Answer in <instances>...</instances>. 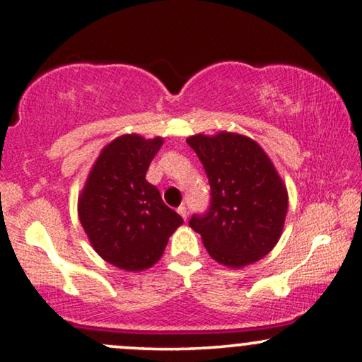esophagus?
<instances>
[{
  "mask_svg": "<svg viewBox=\"0 0 362 362\" xmlns=\"http://www.w3.org/2000/svg\"><path fill=\"white\" fill-rule=\"evenodd\" d=\"M177 214H180L182 219H187V209H186V206H180L177 207Z\"/></svg>",
  "mask_w": 362,
  "mask_h": 362,
  "instance_id": "esophagus-1",
  "label": "esophagus"
}]
</instances>
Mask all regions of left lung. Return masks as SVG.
Returning a JSON list of instances; mask_svg holds the SVG:
<instances>
[{
	"label": "left lung",
	"instance_id": "8db88e82",
	"mask_svg": "<svg viewBox=\"0 0 362 362\" xmlns=\"http://www.w3.org/2000/svg\"><path fill=\"white\" fill-rule=\"evenodd\" d=\"M211 186L206 212L192 214L191 229L201 234L212 259L240 269L274 249L288 209V196L264 150L235 133L187 138Z\"/></svg>",
	"mask_w": 362,
	"mask_h": 362
}]
</instances>
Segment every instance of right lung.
I'll list each match as a JSON object with an SVG mask.
<instances>
[{"label": "right lung", "mask_w": 362, "mask_h": 362, "mask_svg": "<svg viewBox=\"0 0 362 362\" xmlns=\"http://www.w3.org/2000/svg\"><path fill=\"white\" fill-rule=\"evenodd\" d=\"M163 140L123 135L105 146L78 199V217L97 254L128 272L161 259L182 217L145 180Z\"/></svg>", "instance_id": "1"}]
</instances>
